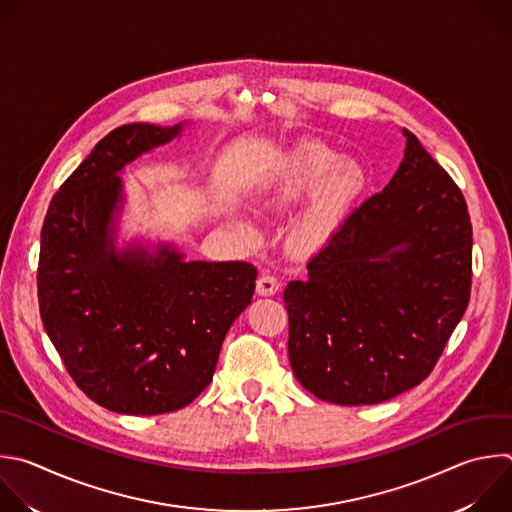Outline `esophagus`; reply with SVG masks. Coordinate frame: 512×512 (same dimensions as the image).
<instances>
[{
  "instance_id": "1",
  "label": "esophagus",
  "mask_w": 512,
  "mask_h": 512,
  "mask_svg": "<svg viewBox=\"0 0 512 512\" xmlns=\"http://www.w3.org/2000/svg\"><path fill=\"white\" fill-rule=\"evenodd\" d=\"M277 289H279V279H277L275 275L263 273V275L257 279V293H259V295L269 297V295H273Z\"/></svg>"
}]
</instances>
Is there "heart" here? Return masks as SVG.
<instances>
[{"label":"heart","instance_id":"b5f03b06","mask_svg":"<svg viewBox=\"0 0 512 512\" xmlns=\"http://www.w3.org/2000/svg\"><path fill=\"white\" fill-rule=\"evenodd\" d=\"M366 187L368 173L360 162L342 158L317 140H305L281 154L259 193V207L281 209L311 191L291 225L289 241L299 251H315L329 241Z\"/></svg>","mask_w":512,"mask_h":512}]
</instances>
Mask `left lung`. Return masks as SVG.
I'll use <instances>...</instances> for the list:
<instances>
[{
  "instance_id": "obj_1",
  "label": "left lung",
  "mask_w": 512,
  "mask_h": 512,
  "mask_svg": "<svg viewBox=\"0 0 512 512\" xmlns=\"http://www.w3.org/2000/svg\"><path fill=\"white\" fill-rule=\"evenodd\" d=\"M386 189L289 281V362L315 398L380 404L424 382L462 319L472 225L446 170L410 132Z\"/></svg>"
}]
</instances>
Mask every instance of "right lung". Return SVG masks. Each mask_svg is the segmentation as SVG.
I'll return each mask as SVG.
<instances>
[{"mask_svg":"<svg viewBox=\"0 0 512 512\" xmlns=\"http://www.w3.org/2000/svg\"><path fill=\"white\" fill-rule=\"evenodd\" d=\"M183 124L132 122L106 134L54 195L42 227L38 299L76 386L118 414L189 406L213 380L223 339L251 303L245 261H185L173 245L116 249L120 170Z\"/></svg>","mask_w":512,"mask_h":512,"instance_id":"right-lung-1","label":"right lung"}]
</instances>
